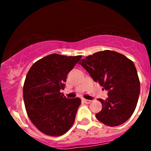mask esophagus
Segmentation results:
<instances>
[{
    "label": "esophagus",
    "instance_id": "obj_1",
    "mask_svg": "<svg viewBox=\"0 0 151 151\" xmlns=\"http://www.w3.org/2000/svg\"><path fill=\"white\" fill-rule=\"evenodd\" d=\"M83 101H84L85 103H86V104H90V103L91 102V100H88V99H83Z\"/></svg>",
    "mask_w": 151,
    "mask_h": 151
}]
</instances>
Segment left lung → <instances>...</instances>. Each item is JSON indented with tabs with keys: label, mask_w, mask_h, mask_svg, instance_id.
Here are the masks:
<instances>
[{
	"label": "left lung",
	"mask_w": 151,
	"mask_h": 151,
	"mask_svg": "<svg viewBox=\"0 0 151 151\" xmlns=\"http://www.w3.org/2000/svg\"><path fill=\"white\" fill-rule=\"evenodd\" d=\"M80 64L95 82L108 91L106 100L99 99L102 109L97 119L109 126L126 122L132 115L139 99L140 83L133 62L111 50L98 52L85 57Z\"/></svg>",
	"instance_id": "1"
}]
</instances>
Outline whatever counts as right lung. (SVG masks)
Returning <instances> with one entry per match:
<instances>
[{
	"label": "right lung",
	"instance_id": "obj_1",
	"mask_svg": "<svg viewBox=\"0 0 151 151\" xmlns=\"http://www.w3.org/2000/svg\"><path fill=\"white\" fill-rule=\"evenodd\" d=\"M81 57L49 55L36 61L27 74L23 87L25 109L31 122L45 134L60 136L74 122L81 99L66 98L60 91Z\"/></svg>",
	"mask_w": 151,
	"mask_h": 151
}]
</instances>
